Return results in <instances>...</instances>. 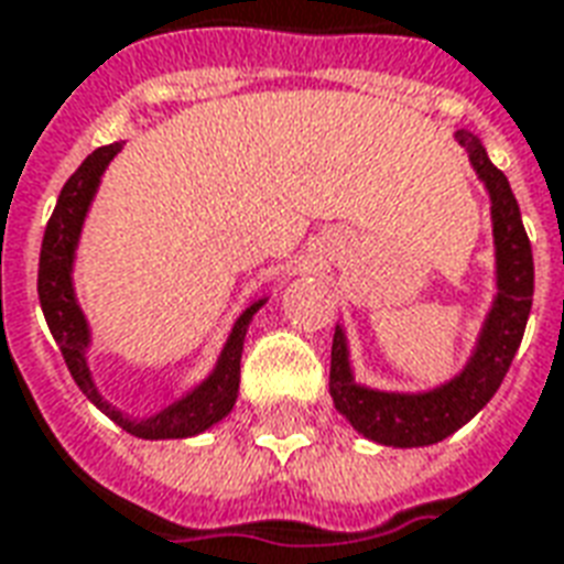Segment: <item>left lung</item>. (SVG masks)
I'll use <instances>...</instances> for the list:
<instances>
[{"instance_id": "left-lung-1", "label": "left lung", "mask_w": 564, "mask_h": 564, "mask_svg": "<svg viewBox=\"0 0 564 564\" xmlns=\"http://www.w3.org/2000/svg\"><path fill=\"white\" fill-rule=\"evenodd\" d=\"M457 140L469 152L475 173L490 191V215H494L496 241V299L490 314L484 319L478 346L466 361L460 377L452 382L421 391V394H398V391H373L358 386L349 370V349H346L344 328L337 325L332 340V373L328 388L337 412L344 415L358 433L379 445L394 448H421L433 445L460 431L490 403L496 388L502 386L508 367L523 332H527L529 311H532V290H535V262L529 245L520 206H517L511 185L502 170L490 164L481 140L469 131H457Z\"/></svg>"}]
</instances>
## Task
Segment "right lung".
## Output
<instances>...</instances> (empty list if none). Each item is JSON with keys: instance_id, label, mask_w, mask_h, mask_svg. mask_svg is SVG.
<instances>
[{"instance_id": "add662e5", "label": "right lung", "mask_w": 564, "mask_h": 564, "mask_svg": "<svg viewBox=\"0 0 564 564\" xmlns=\"http://www.w3.org/2000/svg\"><path fill=\"white\" fill-rule=\"evenodd\" d=\"M122 143H110L95 149V152L77 166V173L65 182L59 194V203L53 208V215L44 229V241H41V260H37V299H41V311L50 325V335L59 344L62 358L68 365L70 377L80 386L86 398L110 415L122 431L140 440H185V436H197L208 431L212 424L227 419L229 410L236 406L239 398V373H241V346L253 314L260 311L265 299L253 302L245 314L236 319L232 332H229L227 344L220 349V358L215 370L208 373L206 382H199L191 394H185L176 403H170L152 419H128L124 412L110 406L107 400L98 394L95 379H91L89 358V323L83 316L77 295H74V283H70V269H74V250L80 241L83 220L89 212V203L95 191L101 185V176L107 164H110Z\"/></svg>"}]
</instances>
